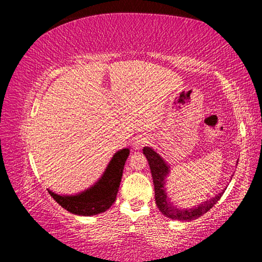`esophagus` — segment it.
Here are the masks:
<instances>
[{
    "mask_svg": "<svg viewBox=\"0 0 262 262\" xmlns=\"http://www.w3.org/2000/svg\"><path fill=\"white\" fill-rule=\"evenodd\" d=\"M147 143H148V140H145V139H139V140H136V141L134 142V148H135V149H140V148H142L144 144H147Z\"/></svg>",
    "mask_w": 262,
    "mask_h": 262,
    "instance_id": "obj_1",
    "label": "esophagus"
}]
</instances>
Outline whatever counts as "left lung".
<instances>
[{
	"mask_svg": "<svg viewBox=\"0 0 262 262\" xmlns=\"http://www.w3.org/2000/svg\"><path fill=\"white\" fill-rule=\"evenodd\" d=\"M143 154L148 159L150 170L155 186V200L158 209L162 211L163 215L170 217L172 220L179 221H193L206 214L208 210H210L216 202L220 200L223 193H220L215 198L210 199L209 201H206L199 205V207L190 208V209H180L173 202H171V199L167 196L165 188V180L168 176V166L164 159L149 147L143 148Z\"/></svg>",
	"mask_w": 262,
	"mask_h": 262,
	"instance_id": "obj_1",
	"label": "left lung"
}]
</instances>
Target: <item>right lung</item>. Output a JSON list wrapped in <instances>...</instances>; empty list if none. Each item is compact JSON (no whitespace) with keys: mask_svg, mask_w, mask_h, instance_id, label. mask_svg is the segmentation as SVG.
Returning <instances> with one entry per match:
<instances>
[{"mask_svg":"<svg viewBox=\"0 0 262 262\" xmlns=\"http://www.w3.org/2000/svg\"><path fill=\"white\" fill-rule=\"evenodd\" d=\"M129 156V149H121L114 154L101 178L84 192L77 195H59L48 189L51 196L59 205L75 215L92 216L100 214L113 205L120 186L123 166Z\"/></svg>","mask_w":262,"mask_h":262,"instance_id":"obj_1","label":"right lung"}]
</instances>
